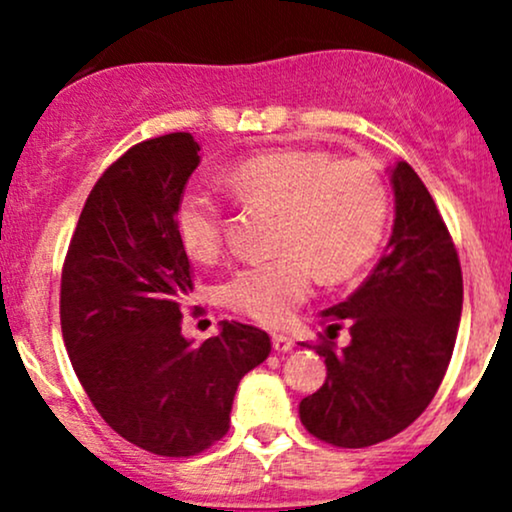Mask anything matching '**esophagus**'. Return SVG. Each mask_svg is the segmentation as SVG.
I'll use <instances>...</instances> for the list:
<instances>
[{"label":"esophagus","mask_w":512,"mask_h":512,"mask_svg":"<svg viewBox=\"0 0 512 512\" xmlns=\"http://www.w3.org/2000/svg\"><path fill=\"white\" fill-rule=\"evenodd\" d=\"M272 346H274V351H281V354H286V351L293 349V339L286 337V334H274Z\"/></svg>","instance_id":"obj_1"}]
</instances>
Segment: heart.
Masks as SVG:
<instances>
[{
  "mask_svg": "<svg viewBox=\"0 0 512 512\" xmlns=\"http://www.w3.org/2000/svg\"><path fill=\"white\" fill-rule=\"evenodd\" d=\"M248 202L279 211V257L238 269L221 284L228 308L262 322L284 325L313 289V267L327 281L363 267L387 221L383 180L366 163H334L322 151L276 149L245 158L223 175ZM223 209L211 192L187 190L175 209L180 248L209 262L221 248Z\"/></svg>",
  "mask_w": 512,
  "mask_h": 512,
  "instance_id": "obj_1",
  "label": "heart"
}]
</instances>
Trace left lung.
I'll list each match as a JSON object with an SVG mask.
<instances>
[{
	"label": "left lung",
	"instance_id": "obj_1",
	"mask_svg": "<svg viewBox=\"0 0 512 512\" xmlns=\"http://www.w3.org/2000/svg\"><path fill=\"white\" fill-rule=\"evenodd\" d=\"M390 182L385 255L344 303L322 310L349 322L351 342L315 346L327 378L298 407L303 426L337 448H368L414 424L443 383L460 327L462 269L448 226L409 163L397 161Z\"/></svg>",
	"mask_w": 512,
	"mask_h": 512
}]
</instances>
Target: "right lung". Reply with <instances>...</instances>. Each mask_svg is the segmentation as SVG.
<instances>
[{"label":"right lung","instance_id":"obj_1","mask_svg":"<svg viewBox=\"0 0 512 512\" xmlns=\"http://www.w3.org/2000/svg\"><path fill=\"white\" fill-rule=\"evenodd\" d=\"M199 166L187 132L132 146L88 195L62 267L67 354L105 424L137 448L190 457L228 433L243 375L272 351L243 322L199 346L182 337L192 291L175 209Z\"/></svg>","mask_w":512,"mask_h":512}]
</instances>
